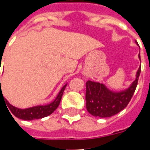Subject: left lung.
I'll list each match as a JSON object with an SVG mask.
<instances>
[{
    "mask_svg": "<svg viewBox=\"0 0 150 150\" xmlns=\"http://www.w3.org/2000/svg\"><path fill=\"white\" fill-rule=\"evenodd\" d=\"M139 59H141L140 54ZM140 66L136 79L125 91L115 92L108 90L103 83L88 80L86 83V107L92 116L110 117L116 115L129 104L137 85L141 73Z\"/></svg>",
    "mask_w": 150,
    "mask_h": 150,
    "instance_id": "left-lung-1",
    "label": "left lung"
}]
</instances>
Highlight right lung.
Masks as SVG:
<instances>
[{
	"label": "right lung",
	"mask_w": 150,
	"mask_h": 150,
	"mask_svg": "<svg viewBox=\"0 0 150 150\" xmlns=\"http://www.w3.org/2000/svg\"><path fill=\"white\" fill-rule=\"evenodd\" d=\"M0 85H1V79H0ZM66 87H67V84L64 85L62 88L61 89V91H59L58 96L56 97V99L54 100L53 101L52 103H50V104H47V105H40V106H36V107H32L29 108H26V109H20V108H18L13 106L11 104L8 103V101L6 100H4L5 103L7 105L8 110H10L13 115H14L16 117L18 118H20V119L25 120H32L34 119H41V118H43L45 116H47L50 115L51 113H53L54 112L57 108L59 107V104H60V101H61V99H62V94H63V91L65 90ZM2 96V91L1 88L0 91V96ZM4 99V97H3ZM9 112V111H8ZM11 114V113H10Z\"/></svg>",
	"instance_id": "obj_1"
}]
</instances>
